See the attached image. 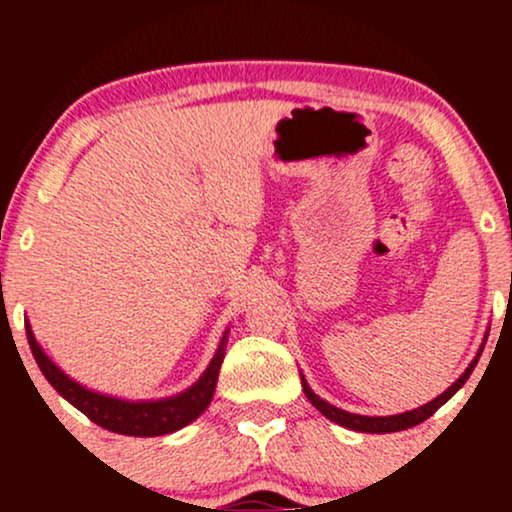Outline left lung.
<instances>
[{
    "label": "left lung",
    "instance_id": "8db88e82",
    "mask_svg": "<svg viewBox=\"0 0 512 512\" xmlns=\"http://www.w3.org/2000/svg\"><path fill=\"white\" fill-rule=\"evenodd\" d=\"M479 356H481V351H479ZM479 356L474 358L472 363H469V368L464 370L460 378H457V383H452V385L448 387V390L443 392V395L433 399V402L424 404V407L404 411V414H395V416H361V414H349V411L332 407L330 402H325V399L317 397L315 392L308 387V383H305L303 375H301V383H303L305 397L310 399V404H313V407H315L317 411H320V414H325L327 419L334 421V424H339V426H344V428H351V431H361V433H395V431H404V428H411V426H416V424H424L428 416L436 414V411H438L440 407H443V404L448 402V399H450L452 395H455V392L460 390V387H462L464 383H467V378H469V375H472L474 366H477Z\"/></svg>",
    "mask_w": 512,
    "mask_h": 512
}]
</instances>
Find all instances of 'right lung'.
Masks as SVG:
<instances>
[{"instance_id": "obj_1", "label": "right lung", "mask_w": 512, "mask_h": 512, "mask_svg": "<svg viewBox=\"0 0 512 512\" xmlns=\"http://www.w3.org/2000/svg\"><path fill=\"white\" fill-rule=\"evenodd\" d=\"M28 344H31L33 358L38 363L48 383L55 387L60 395L74 404L81 414H86L93 424L108 428L113 433H122V436H163V433H173L178 428L192 424L204 409L209 407L211 397H214L216 380H219V368L223 363V354H226V337L221 339L219 351L211 358L209 368L204 370L202 378L187 392L178 397L158 399V402H125V399L105 397L98 392L86 390L72 378L62 373L55 363L45 356L35 342L31 327H26Z\"/></svg>"}]
</instances>
